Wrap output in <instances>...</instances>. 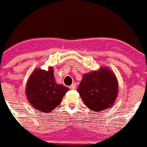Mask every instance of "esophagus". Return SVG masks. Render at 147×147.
Returning a JSON list of instances; mask_svg holds the SVG:
<instances>
[{
    "instance_id": "34e87169",
    "label": "esophagus",
    "mask_w": 147,
    "mask_h": 147,
    "mask_svg": "<svg viewBox=\"0 0 147 147\" xmlns=\"http://www.w3.org/2000/svg\"><path fill=\"white\" fill-rule=\"evenodd\" d=\"M69 88H70L71 90H75L76 89V84L75 83H73L70 87H69Z\"/></svg>"
}]
</instances>
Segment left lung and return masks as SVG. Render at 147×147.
<instances>
[{
  "mask_svg": "<svg viewBox=\"0 0 147 147\" xmlns=\"http://www.w3.org/2000/svg\"><path fill=\"white\" fill-rule=\"evenodd\" d=\"M118 81L113 71L102 67L83 75L78 92L89 109L99 112L110 109L118 96Z\"/></svg>",
  "mask_w": 147,
  "mask_h": 147,
  "instance_id": "left-lung-1",
  "label": "left lung"
}]
</instances>
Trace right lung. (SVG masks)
I'll use <instances>...</instances> for the list:
<instances>
[{
	"label": "right lung",
	"instance_id": "add662e5",
	"mask_svg": "<svg viewBox=\"0 0 147 147\" xmlns=\"http://www.w3.org/2000/svg\"><path fill=\"white\" fill-rule=\"evenodd\" d=\"M69 89L57 84L53 68L48 70L37 69L32 72L26 85V96L33 109L49 113L57 107Z\"/></svg>",
	"mask_w": 147,
	"mask_h": 147
}]
</instances>
